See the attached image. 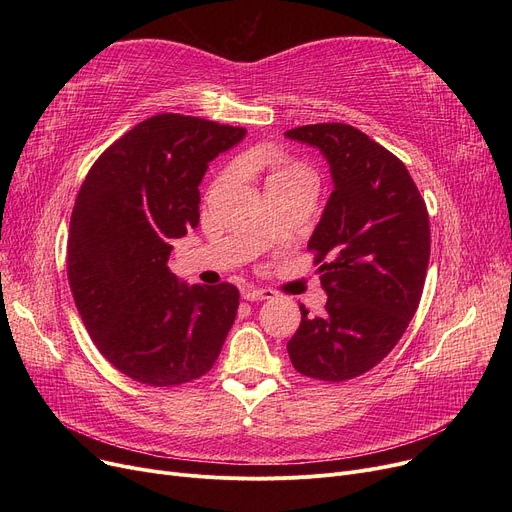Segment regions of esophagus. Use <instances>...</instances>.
Returning <instances> with one entry per match:
<instances>
[{
	"label": "esophagus",
	"instance_id": "34e87169",
	"mask_svg": "<svg viewBox=\"0 0 512 512\" xmlns=\"http://www.w3.org/2000/svg\"><path fill=\"white\" fill-rule=\"evenodd\" d=\"M276 292L272 288H253V286H247L242 288V299L247 301H265V299H274Z\"/></svg>",
	"mask_w": 512,
	"mask_h": 512
}]
</instances>
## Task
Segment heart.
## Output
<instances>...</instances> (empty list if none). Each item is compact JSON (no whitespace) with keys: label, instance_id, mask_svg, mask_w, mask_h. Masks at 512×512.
I'll return each mask as SVG.
<instances>
[{"label":"heart","instance_id":"b5f03b06","mask_svg":"<svg viewBox=\"0 0 512 512\" xmlns=\"http://www.w3.org/2000/svg\"><path fill=\"white\" fill-rule=\"evenodd\" d=\"M301 178L311 180V174L305 166L297 164V161H282V164L274 166L272 174L267 176V182H272V180H301Z\"/></svg>","mask_w":512,"mask_h":512}]
</instances>
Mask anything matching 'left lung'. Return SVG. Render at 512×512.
<instances>
[{
    "label": "left lung",
    "instance_id": "8db88e82",
    "mask_svg": "<svg viewBox=\"0 0 512 512\" xmlns=\"http://www.w3.org/2000/svg\"><path fill=\"white\" fill-rule=\"evenodd\" d=\"M288 139L330 161L334 191L309 251L326 313L309 317L286 348L299 373L346 382L373 369L415 315L429 263V215L407 166L351 124H307Z\"/></svg>",
    "mask_w": 512,
    "mask_h": 512
}]
</instances>
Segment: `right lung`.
<instances>
[{
	"mask_svg": "<svg viewBox=\"0 0 512 512\" xmlns=\"http://www.w3.org/2000/svg\"><path fill=\"white\" fill-rule=\"evenodd\" d=\"M247 130L157 114L107 147L76 197L66 249L76 309L97 351L134 382L180 386L224 346L238 288L178 284L172 238L199 226L207 164Z\"/></svg>",
	"mask_w": 512,
	"mask_h": 512,
	"instance_id": "add662e5",
	"label": "right lung"
}]
</instances>
